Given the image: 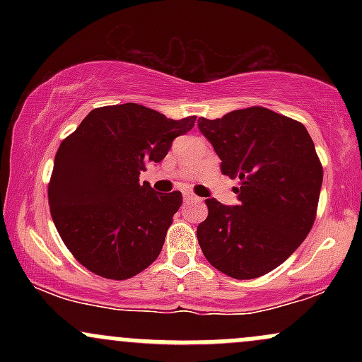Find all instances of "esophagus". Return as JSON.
Returning <instances> with one entry per match:
<instances>
[{
    "label": "esophagus",
    "instance_id": "1",
    "mask_svg": "<svg viewBox=\"0 0 362 362\" xmlns=\"http://www.w3.org/2000/svg\"><path fill=\"white\" fill-rule=\"evenodd\" d=\"M184 201L185 202H194V201H201L197 195H194L192 192H184Z\"/></svg>",
    "mask_w": 362,
    "mask_h": 362
}]
</instances>
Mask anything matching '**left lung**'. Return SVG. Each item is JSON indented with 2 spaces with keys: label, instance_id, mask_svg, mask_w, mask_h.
I'll return each mask as SVG.
<instances>
[{
  "label": "left lung",
  "instance_id": "8db88e82",
  "mask_svg": "<svg viewBox=\"0 0 362 362\" xmlns=\"http://www.w3.org/2000/svg\"><path fill=\"white\" fill-rule=\"evenodd\" d=\"M197 124L221 158V172L240 178L238 206L206 199L199 245L218 271L255 279L279 267L317 218L323 168L313 139L301 122L265 107Z\"/></svg>",
  "mask_w": 362,
  "mask_h": 362
}]
</instances>
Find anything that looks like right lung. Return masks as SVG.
<instances>
[{
  "label": "right lung",
  "mask_w": 362,
  "mask_h": 362,
  "mask_svg": "<svg viewBox=\"0 0 362 362\" xmlns=\"http://www.w3.org/2000/svg\"><path fill=\"white\" fill-rule=\"evenodd\" d=\"M195 117L173 120L138 103L93 109L62 139L49 182L52 221L83 267L124 281L158 259L182 194H158L139 182L149 163Z\"/></svg>",
  "instance_id": "1"
}]
</instances>
